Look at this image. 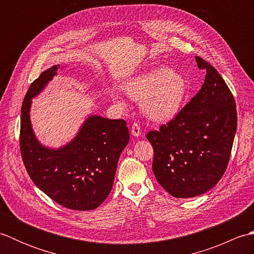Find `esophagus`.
<instances>
[{"label": "esophagus", "instance_id": "obj_1", "mask_svg": "<svg viewBox=\"0 0 254 254\" xmlns=\"http://www.w3.org/2000/svg\"><path fill=\"white\" fill-rule=\"evenodd\" d=\"M131 133H132V135L136 136V137L142 135V130H141V127H139V124H137V123L133 124L131 127Z\"/></svg>", "mask_w": 254, "mask_h": 254}]
</instances>
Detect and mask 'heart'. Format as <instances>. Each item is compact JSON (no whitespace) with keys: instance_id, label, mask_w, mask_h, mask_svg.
Masks as SVG:
<instances>
[{"instance_id":"heart-1","label":"heart","mask_w":254,"mask_h":254,"mask_svg":"<svg viewBox=\"0 0 254 254\" xmlns=\"http://www.w3.org/2000/svg\"><path fill=\"white\" fill-rule=\"evenodd\" d=\"M124 90L131 99L141 101L145 116L163 122L171 120L180 111L188 93V83L179 72L158 67L128 80ZM111 98L120 109H127V102L118 91H112Z\"/></svg>"}]
</instances>
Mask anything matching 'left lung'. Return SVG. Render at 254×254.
I'll list each match as a JSON object with an SVG mask.
<instances>
[{"mask_svg": "<svg viewBox=\"0 0 254 254\" xmlns=\"http://www.w3.org/2000/svg\"><path fill=\"white\" fill-rule=\"evenodd\" d=\"M206 71L204 84L174 120L150 131L153 172L172 196L201 195L217 185L227 168L237 131L234 96L209 63L195 57Z\"/></svg>", "mask_w": 254, "mask_h": 254, "instance_id": "8db88e82", "label": "left lung"}]
</instances>
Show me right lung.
<instances>
[{"mask_svg":"<svg viewBox=\"0 0 254 254\" xmlns=\"http://www.w3.org/2000/svg\"><path fill=\"white\" fill-rule=\"evenodd\" d=\"M60 65L42 72L27 91L20 115V153L32 182L53 201L75 210L95 209L115 181L119 157L130 139L127 123L89 116L71 142L59 148L42 145L30 121L31 100L56 76Z\"/></svg>","mask_w":254,"mask_h":254,"instance_id":"add662e5","label":"right lung"}]
</instances>
